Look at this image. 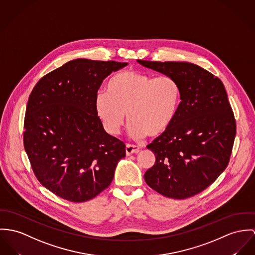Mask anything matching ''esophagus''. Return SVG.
I'll list each match as a JSON object with an SVG mask.
<instances>
[{
  "instance_id": "34e87169",
  "label": "esophagus",
  "mask_w": 255,
  "mask_h": 255,
  "mask_svg": "<svg viewBox=\"0 0 255 255\" xmlns=\"http://www.w3.org/2000/svg\"><path fill=\"white\" fill-rule=\"evenodd\" d=\"M139 150V147L137 145H134V144H126V148H125V152H126V155H131L133 153H137Z\"/></svg>"
}]
</instances>
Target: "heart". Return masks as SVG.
Listing matches in <instances>:
<instances>
[{
    "label": "heart",
    "instance_id": "obj_1",
    "mask_svg": "<svg viewBox=\"0 0 255 255\" xmlns=\"http://www.w3.org/2000/svg\"><path fill=\"white\" fill-rule=\"evenodd\" d=\"M181 90L176 79L153 78L137 71H121L107 84V92L94 98V111L103 128L118 136L127 118L129 131L136 138L156 137L173 123L179 109Z\"/></svg>",
    "mask_w": 255,
    "mask_h": 255
}]
</instances>
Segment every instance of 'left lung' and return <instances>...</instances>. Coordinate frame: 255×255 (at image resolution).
Masks as SVG:
<instances>
[{
  "mask_svg": "<svg viewBox=\"0 0 255 255\" xmlns=\"http://www.w3.org/2000/svg\"><path fill=\"white\" fill-rule=\"evenodd\" d=\"M137 61L174 78L181 90L175 120L146 146L156 159L144 180L163 196H194L216 180L231 156L236 121L225 87L218 78L192 63Z\"/></svg>",
  "mask_w": 255,
  "mask_h": 255,
  "instance_id": "obj_1",
  "label": "left lung"
}]
</instances>
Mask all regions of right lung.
Segmentation results:
<instances>
[{
  "label": "right lung",
  "instance_id": "1",
  "mask_svg": "<svg viewBox=\"0 0 255 255\" xmlns=\"http://www.w3.org/2000/svg\"><path fill=\"white\" fill-rule=\"evenodd\" d=\"M127 65L72 60L39 79L31 92L24 147L39 182L55 195L85 202L113 181L125 144L105 131L94 98L103 80Z\"/></svg>",
  "mask_w": 255,
  "mask_h": 255
}]
</instances>
